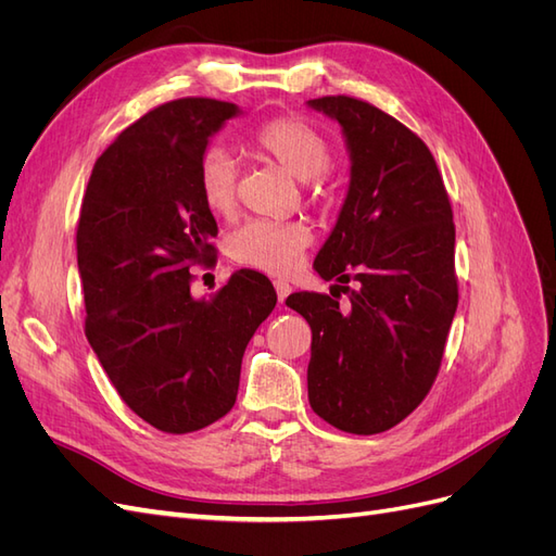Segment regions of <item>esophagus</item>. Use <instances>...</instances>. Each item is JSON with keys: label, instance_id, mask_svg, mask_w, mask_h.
I'll return each mask as SVG.
<instances>
[{"label": "esophagus", "instance_id": "obj_1", "mask_svg": "<svg viewBox=\"0 0 556 556\" xmlns=\"http://www.w3.org/2000/svg\"><path fill=\"white\" fill-rule=\"evenodd\" d=\"M274 288H276L278 301H280V304H285V299H288V294L292 292L290 282H288V280H282V278H278V280H274Z\"/></svg>", "mask_w": 556, "mask_h": 556}]
</instances>
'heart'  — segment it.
Here are the masks:
<instances>
[{
    "label": "heart",
    "mask_w": 556,
    "mask_h": 556,
    "mask_svg": "<svg viewBox=\"0 0 556 556\" xmlns=\"http://www.w3.org/2000/svg\"><path fill=\"white\" fill-rule=\"evenodd\" d=\"M250 146L266 160L299 180H311L325 174L331 160L327 139L299 117H276L262 125L250 137ZM199 194L204 206L227 217L237 206V164L220 146H211L199 162L197 174ZM313 241V231L306 223L290 220H248L227 241L229 255L266 274H290L299 266L301 252Z\"/></svg>",
    "instance_id": "1"
}]
</instances>
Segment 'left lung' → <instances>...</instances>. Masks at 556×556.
Here are the masks:
<instances>
[{
    "mask_svg": "<svg viewBox=\"0 0 556 556\" xmlns=\"http://www.w3.org/2000/svg\"><path fill=\"white\" fill-rule=\"evenodd\" d=\"M306 104L341 125L350 157L343 206L313 262L348 301L299 292L285 304L313 331L311 408L341 431L380 433L431 390L457 313L450 199L429 148L392 115L352 97Z\"/></svg>",
    "mask_w": 556,
    "mask_h": 556,
    "instance_id": "1",
    "label": "left lung"
}]
</instances>
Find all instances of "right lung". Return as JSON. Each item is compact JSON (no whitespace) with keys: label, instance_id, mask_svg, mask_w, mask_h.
I'll list each match as a JSON object with an SVG mask.
<instances>
[{"label":"right lung","instance_id":"right-lung-1","mask_svg":"<svg viewBox=\"0 0 556 556\" xmlns=\"http://www.w3.org/2000/svg\"><path fill=\"white\" fill-rule=\"evenodd\" d=\"M241 113L201 97L146 113L97 160L83 197L86 336L127 406L166 433L231 410L245 345L278 301L271 280L243 268L208 299L190 292V266L211 260L217 233L199 162Z\"/></svg>","mask_w":556,"mask_h":556}]
</instances>
